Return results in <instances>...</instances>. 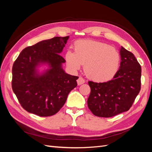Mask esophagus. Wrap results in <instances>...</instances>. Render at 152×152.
I'll use <instances>...</instances> for the list:
<instances>
[{
  "label": "esophagus",
  "mask_w": 152,
  "mask_h": 152,
  "mask_svg": "<svg viewBox=\"0 0 152 152\" xmlns=\"http://www.w3.org/2000/svg\"><path fill=\"white\" fill-rule=\"evenodd\" d=\"M84 83H85V80L82 77H79L77 80V84L80 86L81 84H83Z\"/></svg>",
  "instance_id": "34e87169"
}]
</instances>
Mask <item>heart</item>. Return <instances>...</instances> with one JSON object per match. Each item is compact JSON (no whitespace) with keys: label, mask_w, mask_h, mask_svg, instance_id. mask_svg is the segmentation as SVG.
<instances>
[{"label":"heart","mask_w":152,"mask_h":152,"mask_svg":"<svg viewBox=\"0 0 152 152\" xmlns=\"http://www.w3.org/2000/svg\"><path fill=\"white\" fill-rule=\"evenodd\" d=\"M67 65L73 71L82 65L90 79L98 82L111 80L119 67L121 56L117 49L99 41L79 40L74 44V51L65 53Z\"/></svg>","instance_id":"1"}]
</instances>
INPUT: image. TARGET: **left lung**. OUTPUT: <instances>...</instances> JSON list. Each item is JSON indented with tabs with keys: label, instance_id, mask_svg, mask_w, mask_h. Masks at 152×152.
<instances>
[{
	"label": "left lung",
	"instance_id": "obj_1",
	"mask_svg": "<svg viewBox=\"0 0 152 152\" xmlns=\"http://www.w3.org/2000/svg\"><path fill=\"white\" fill-rule=\"evenodd\" d=\"M118 70L113 79L97 83L89 81L87 106L94 115L112 117L131 107L141 89V68L132 53L121 46Z\"/></svg>",
	"mask_w": 152,
	"mask_h": 152
}]
</instances>
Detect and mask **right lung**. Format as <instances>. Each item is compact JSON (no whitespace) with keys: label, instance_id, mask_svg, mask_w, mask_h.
<instances>
[{"label":"right lung","instance_id":"1","mask_svg":"<svg viewBox=\"0 0 152 152\" xmlns=\"http://www.w3.org/2000/svg\"><path fill=\"white\" fill-rule=\"evenodd\" d=\"M69 36L56 37L25 48L12 66V88L26 111L40 117L56 114L65 103L79 77L66 73L60 54ZM42 66L48 68L42 72Z\"/></svg>","mask_w":152,"mask_h":152}]
</instances>
